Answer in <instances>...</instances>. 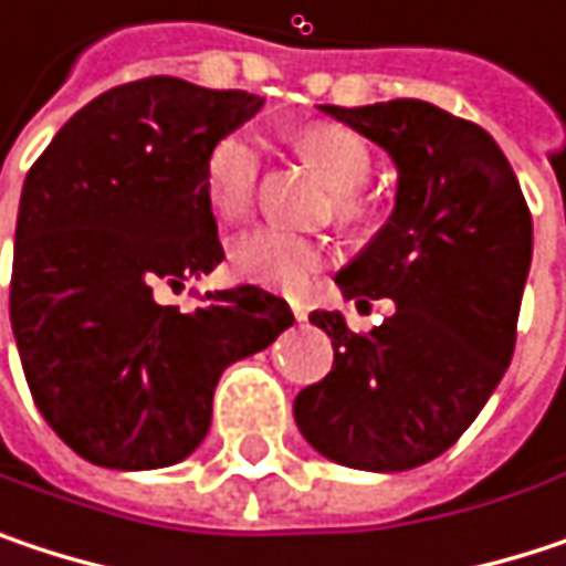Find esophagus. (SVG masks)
Listing matches in <instances>:
<instances>
[{
    "label": "esophagus",
    "instance_id": "1",
    "mask_svg": "<svg viewBox=\"0 0 566 566\" xmlns=\"http://www.w3.org/2000/svg\"><path fill=\"white\" fill-rule=\"evenodd\" d=\"M291 311H294L297 321H307V304L301 297H291Z\"/></svg>",
    "mask_w": 566,
    "mask_h": 566
}]
</instances>
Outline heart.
I'll list each match as a JSON object with an SVG mask.
<instances>
[{
  "label": "heart",
  "instance_id": "1",
  "mask_svg": "<svg viewBox=\"0 0 566 566\" xmlns=\"http://www.w3.org/2000/svg\"><path fill=\"white\" fill-rule=\"evenodd\" d=\"M297 154L327 179V186L337 192V219L357 222L360 219V199L357 189L370 176V154L364 140L340 127V124H314L304 127L294 137ZM259 182V144L249 130H229L222 134L202 167V189L219 219H239L255 196ZM229 269L242 282L265 284L279 291H297L321 269V245L284 232V229H252L232 239L229 245Z\"/></svg>",
  "mask_w": 566,
  "mask_h": 566
}]
</instances>
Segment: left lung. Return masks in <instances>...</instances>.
Listing matches in <instances>:
<instances>
[{"instance_id": "obj_1", "label": "left lung", "mask_w": 566, "mask_h": 566, "mask_svg": "<svg viewBox=\"0 0 566 566\" xmlns=\"http://www.w3.org/2000/svg\"><path fill=\"white\" fill-rule=\"evenodd\" d=\"M321 111L394 157V216L334 282L396 311L370 334L340 311L311 314L334 367L297 394L294 422L331 462L406 472L442 455L509 370L531 212L502 147L472 120L412 97Z\"/></svg>"}]
</instances>
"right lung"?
Here are the masks:
<instances>
[{"mask_svg":"<svg viewBox=\"0 0 566 566\" xmlns=\"http://www.w3.org/2000/svg\"><path fill=\"white\" fill-rule=\"evenodd\" d=\"M249 91L144 77L84 104L25 176L9 317L45 422L81 459L144 472L209 432L222 370L294 324L239 284L199 307L157 301L222 259L202 189L209 147L262 111Z\"/></svg>","mask_w":566,"mask_h":566,"instance_id":"add662e5","label":"right lung"}]
</instances>
